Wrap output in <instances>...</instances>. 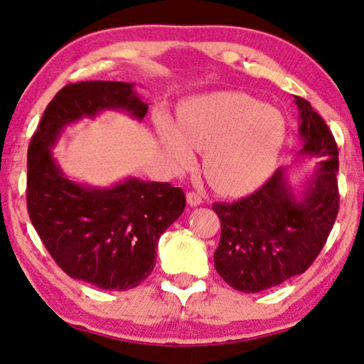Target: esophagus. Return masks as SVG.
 Instances as JSON below:
<instances>
[{"label": "esophagus", "instance_id": "34e87169", "mask_svg": "<svg viewBox=\"0 0 364 364\" xmlns=\"http://www.w3.org/2000/svg\"><path fill=\"white\" fill-rule=\"evenodd\" d=\"M186 203H188V205H191V207H198V205L203 204V196L198 194V193H188L186 194Z\"/></svg>", "mask_w": 364, "mask_h": 364}]
</instances>
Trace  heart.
I'll return each instance as SVG.
<instances>
[{"instance_id": "1", "label": "heart", "mask_w": 364, "mask_h": 364, "mask_svg": "<svg viewBox=\"0 0 364 364\" xmlns=\"http://www.w3.org/2000/svg\"><path fill=\"white\" fill-rule=\"evenodd\" d=\"M165 154L176 168L194 165L205 151L204 173L218 191H256L274 171L285 141L284 117L243 92H215L189 102L178 114L157 121Z\"/></svg>"}]
</instances>
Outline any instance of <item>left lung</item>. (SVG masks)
I'll use <instances>...</instances> for the list:
<instances>
[{
    "instance_id": "obj_1",
    "label": "left lung",
    "mask_w": 364,
    "mask_h": 364,
    "mask_svg": "<svg viewBox=\"0 0 364 364\" xmlns=\"http://www.w3.org/2000/svg\"><path fill=\"white\" fill-rule=\"evenodd\" d=\"M298 159L317 161L298 189L282 166L255 194L213 204L222 222L213 255L218 275L235 290L257 293L301 275L319 255L338 212V149L326 121L296 97Z\"/></svg>"
}]
</instances>
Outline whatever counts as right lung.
Masks as SVG:
<instances>
[{
  "mask_svg": "<svg viewBox=\"0 0 364 364\" xmlns=\"http://www.w3.org/2000/svg\"><path fill=\"white\" fill-rule=\"evenodd\" d=\"M107 109L142 121L149 103L134 82L87 80L63 87L45 108L27 152V209L55 262L102 290H129L155 265L160 236L186 198L170 183L129 176L100 188L71 180L53 157L66 126Z\"/></svg>",
  "mask_w": 364,
  "mask_h": 364,
  "instance_id": "add662e5",
  "label": "right lung"
}]
</instances>
